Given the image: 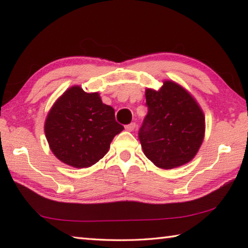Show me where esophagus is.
Returning <instances> with one entry per match:
<instances>
[{"instance_id": "1", "label": "esophagus", "mask_w": 248, "mask_h": 248, "mask_svg": "<svg viewBox=\"0 0 248 248\" xmlns=\"http://www.w3.org/2000/svg\"><path fill=\"white\" fill-rule=\"evenodd\" d=\"M134 128H136V123H131V124L124 125V129L127 130V131H133Z\"/></svg>"}]
</instances>
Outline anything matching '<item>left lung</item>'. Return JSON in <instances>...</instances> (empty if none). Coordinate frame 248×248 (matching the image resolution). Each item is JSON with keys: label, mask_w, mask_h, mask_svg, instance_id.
<instances>
[{"label": "left lung", "mask_w": 248, "mask_h": 248, "mask_svg": "<svg viewBox=\"0 0 248 248\" xmlns=\"http://www.w3.org/2000/svg\"><path fill=\"white\" fill-rule=\"evenodd\" d=\"M148 115L139 130L142 149L157 167L170 170L191 161L204 136V116L178 84L166 81L145 92Z\"/></svg>", "instance_id": "left-lung-1"}]
</instances>
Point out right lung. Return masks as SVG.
<instances>
[{"label":"right lung","instance_id":"obj_1","mask_svg":"<svg viewBox=\"0 0 248 248\" xmlns=\"http://www.w3.org/2000/svg\"><path fill=\"white\" fill-rule=\"evenodd\" d=\"M124 127L115 119L114 108L98 93L73 86L49 111L45 133L53 154L70 166L89 167L108 152L110 142Z\"/></svg>","mask_w":248,"mask_h":248}]
</instances>
